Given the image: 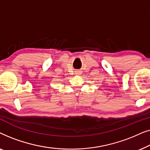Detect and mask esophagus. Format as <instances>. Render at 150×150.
<instances>
[{
    "label": "esophagus",
    "mask_w": 150,
    "mask_h": 150,
    "mask_svg": "<svg viewBox=\"0 0 150 150\" xmlns=\"http://www.w3.org/2000/svg\"><path fill=\"white\" fill-rule=\"evenodd\" d=\"M75 74L76 75H80L81 74V71H79V70H77V71H75Z\"/></svg>",
    "instance_id": "obj_1"
}]
</instances>
